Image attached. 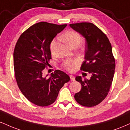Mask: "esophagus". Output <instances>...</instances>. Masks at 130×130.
Segmentation results:
<instances>
[{
	"mask_svg": "<svg viewBox=\"0 0 130 130\" xmlns=\"http://www.w3.org/2000/svg\"><path fill=\"white\" fill-rule=\"evenodd\" d=\"M70 79H71V80H73V81L75 80V77L74 76H73V75H70Z\"/></svg>",
	"mask_w": 130,
	"mask_h": 130,
	"instance_id": "obj_1",
	"label": "esophagus"
}]
</instances>
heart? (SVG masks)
I'll return each mask as SVG.
<instances>
[{
	"label": "heart",
	"instance_id": "heart-1",
	"mask_svg": "<svg viewBox=\"0 0 130 130\" xmlns=\"http://www.w3.org/2000/svg\"><path fill=\"white\" fill-rule=\"evenodd\" d=\"M60 39L66 42L71 48L74 47V46H77L82 41V37L80 36V34L73 31H67L63 34ZM55 45L56 42L53 41L51 46V50L52 53H53V51H54V47ZM75 65H76V62L70 60L65 61L64 63L65 67L68 69H71L74 67Z\"/></svg>",
	"mask_w": 130,
	"mask_h": 130
}]
</instances>
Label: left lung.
Masks as SVG:
<instances>
[{
    "instance_id": "8db88e82",
    "label": "left lung",
    "mask_w": 130,
    "mask_h": 130,
    "mask_svg": "<svg viewBox=\"0 0 130 130\" xmlns=\"http://www.w3.org/2000/svg\"><path fill=\"white\" fill-rule=\"evenodd\" d=\"M70 26L85 38V60L80 70L91 74L90 79L77 76L82 88L75 94L77 103L85 107H94L104 100L111 85L115 70V60L108 39L91 23L70 24Z\"/></svg>"
}]
</instances>
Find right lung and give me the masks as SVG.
<instances>
[{"label":"right lung","instance_id":"right-lung-1","mask_svg":"<svg viewBox=\"0 0 130 130\" xmlns=\"http://www.w3.org/2000/svg\"><path fill=\"white\" fill-rule=\"evenodd\" d=\"M67 25L39 22L21 34L13 54L14 68L18 85L24 96L41 107L54 103L60 88L70 80L68 74L56 70L48 77L43 70L51 59L50 44Z\"/></svg>","mask_w":130,"mask_h":130}]
</instances>
